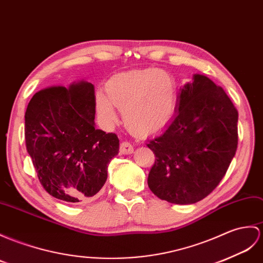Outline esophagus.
Returning <instances> with one entry per match:
<instances>
[{"instance_id":"obj_1","label":"esophagus","mask_w":263,"mask_h":263,"mask_svg":"<svg viewBox=\"0 0 263 263\" xmlns=\"http://www.w3.org/2000/svg\"><path fill=\"white\" fill-rule=\"evenodd\" d=\"M120 152L121 155H131L133 152L132 144L127 141H123L120 145Z\"/></svg>"}]
</instances>
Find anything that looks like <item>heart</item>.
<instances>
[{
  "label": "heart",
  "mask_w": 263,
  "mask_h": 263,
  "mask_svg": "<svg viewBox=\"0 0 263 263\" xmlns=\"http://www.w3.org/2000/svg\"><path fill=\"white\" fill-rule=\"evenodd\" d=\"M107 95L96 93L97 114L104 124L119 121L118 109L123 111L126 125L141 134L159 131L175 113L178 88L175 78L161 69L120 72L109 79Z\"/></svg>",
  "instance_id": "heart-1"
}]
</instances>
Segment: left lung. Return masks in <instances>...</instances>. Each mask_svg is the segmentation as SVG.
Returning a JSON list of instances; mask_svg holds the SVG:
<instances>
[{"label":"left lung","mask_w":263,"mask_h":263,"mask_svg":"<svg viewBox=\"0 0 263 263\" xmlns=\"http://www.w3.org/2000/svg\"><path fill=\"white\" fill-rule=\"evenodd\" d=\"M237 119L224 89L195 74L177 96L174 120L146 144L156 156L150 191L178 205L197 203L211 194L236 152Z\"/></svg>","instance_id":"8db88e82"}]
</instances>
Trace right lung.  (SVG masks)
Returning <instances> with one entry per match:
<instances>
[{
	"mask_svg": "<svg viewBox=\"0 0 263 263\" xmlns=\"http://www.w3.org/2000/svg\"><path fill=\"white\" fill-rule=\"evenodd\" d=\"M94 85L39 90L26 117V145L41 185L69 204L84 203L101 191L107 166L119 154L117 134L95 127Z\"/></svg>",
	"mask_w": 263,
	"mask_h": 263,
	"instance_id": "right-lung-1",
	"label": "right lung"
}]
</instances>
